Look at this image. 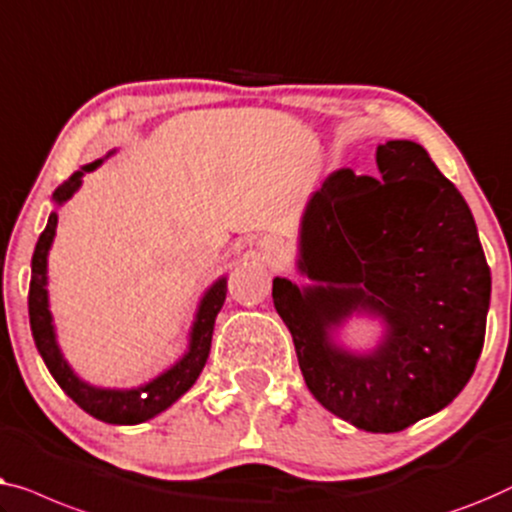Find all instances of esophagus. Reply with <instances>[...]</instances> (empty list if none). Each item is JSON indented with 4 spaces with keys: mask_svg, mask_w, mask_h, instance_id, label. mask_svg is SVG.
Wrapping results in <instances>:
<instances>
[{
    "mask_svg": "<svg viewBox=\"0 0 512 512\" xmlns=\"http://www.w3.org/2000/svg\"><path fill=\"white\" fill-rule=\"evenodd\" d=\"M271 250H278V243H271V246H269Z\"/></svg>",
    "mask_w": 512,
    "mask_h": 512,
    "instance_id": "1",
    "label": "esophagus"
}]
</instances>
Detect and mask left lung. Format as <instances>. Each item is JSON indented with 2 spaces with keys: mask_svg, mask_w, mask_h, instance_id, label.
Here are the masks:
<instances>
[{
  "mask_svg": "<svg viewBox=\"0 0 512 512\" xmlns=\"http://www.w3.org/2000/svg\"><path fill=\"white\" fill-rule=\"evenodd\" d=\"M378 178L338 169L308 199L297 269L273 278L311 394L341 420L394 434L443 410L485 343L492 276L471 208L415 141L376 150ZM352 314L384 322L355 353L335 341Z\"/></svg>",
  "mask_w": 512,
  "mask_h": 512,
  "instance_id": "1",
  "label": "left lung"
}]
</instances>
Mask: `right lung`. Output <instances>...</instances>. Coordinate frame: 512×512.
<instances>
[{
	"label": "right lung",
	"instance_id": "add662e5",
	"mask_svg": "<svg viewBox=\"0 0 512 512\" xmlns=\"http://www.w3.org/2000/svg\"><path fill=\"white\" fill-rule=\"evenodd\" d=\"M115 150H111V157ZM104 160H95L74 171L67 181H64L53 192L55 206H62L78 192L83 183V176L95 171ZM57 229V211L48 215V225L43 229L37 248L32 255V280H30V327L34 343H37L39 355L46 362L50 376L55 383L67 392L69 399H74L85 413H90L97 420L109 424H141L150 417L160 415L167 410L171 403H176L190 387L197 383L201 369L206 366L208 352H211V338L215 318H218L222 304L227 297V278L220 276L215 283L208 287L201 297L194 322L190 327V341H187L185 355L178 359L174 366L150 380L146 385L129 387V390H118V387H97L90 385L88 380L76 376L67 359H64L60 343H57L53 313L48 304V253L53 246Z\"/></svg>",
	"mask_w": 512,
	"mask_h": 512
}]
</instances>
